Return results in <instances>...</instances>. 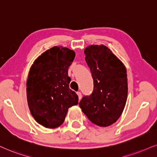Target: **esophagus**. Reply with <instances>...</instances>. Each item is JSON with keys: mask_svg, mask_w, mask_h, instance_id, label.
I'll list each match as a JSON object with an SVG mask.
<instances>
[{"mask_svg": "<svg viewBox=\"0 0 157 157\" xmlns=\"http://www.w3.org/2000/svg\"><path fill=\"white\" fill-rule=\"evenodd\" d=\"M77 94H78V100H81V99H82V93H81V92H77Z\"/></svg>", "mask_w": 157, "mask_h": 157, "instance_id": "obj_1", "label": "esophagus"}]
</instances>
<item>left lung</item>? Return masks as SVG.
<instances>
[{"instance_id": "obj_1", "label": "left lung", "mask_w": 157, "mask_h": 157, "mask_svg": "<svg viewBox=\"0 0 157 157\" xmlns=\"http://www.w3.org/2000/svg\"><path fill=\"white\" fill-rule=\"evenodd\" d=\"M85 59L94 81L90 95L79 102L83 113L94 124L108 127L119 119L127 98V70L104 45H91L84 50Z\"/></svg>"}]
</instances>
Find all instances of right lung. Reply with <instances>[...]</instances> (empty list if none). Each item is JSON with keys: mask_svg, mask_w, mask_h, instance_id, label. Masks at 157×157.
<instances>
[{"mask_svg": "<svg viewBox=\"0 0 157 157\" xmlns=\"http://www.w3.org/2000/svg\"><path fill=\"white\" fill-rule=\"evenodd\" d=\"M74 51L62 46L46 50L34 61L27 81L30 113L38 124L53 129L65 121L68 108L78 105V97L69 88L68 67Z\"/></svg>", "mask_w": 157, "mask_h": 157, "instance_id": "1", "label": "right lung"}]
</instances>
